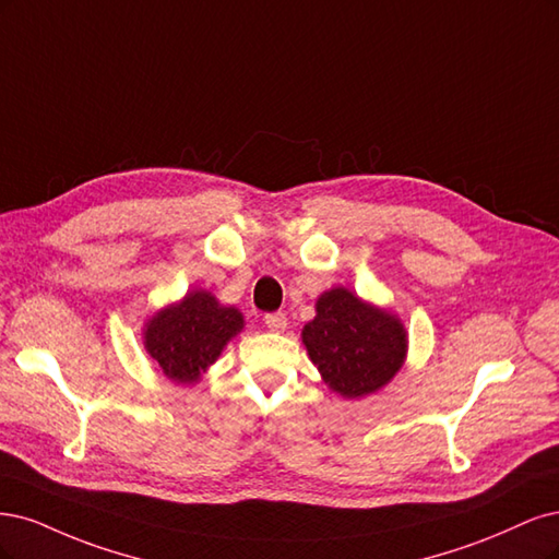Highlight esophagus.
<instances>
[{
	"label": "esophagus",
	"mask_w": 559,
	"mask_h": 559,
	"mask_svg": "<svg viewBox=\"0 0 559 559\" xmlns=\"http://www.w3.org/2000/svg\"><path fill=\"white\" fill-rule=\"evenodd\" d=\"M264 325L272 330V332H283L285 330V325H287V318H285V313H266L264 316Z\"/></svg>",
	"instance_id": "1"
}]
</instances>
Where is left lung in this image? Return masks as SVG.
<instances>
[{"instance_id": "left-lung-1", "label": "left lung", "mask_w": 559, "mask_h": 559, "mask_svg": "<svg viewBox=\"0 0 559 559\" xmlns=\"http://www.w3.org/2000/svg\"><path fill=\"white\" fill-rule=\"evenodd\" d=\"M301 332L304 346L325 383L344 397H365L400 371L406 355L402 322L334 287L316 304Z\"/></svg>"}]
</instances>
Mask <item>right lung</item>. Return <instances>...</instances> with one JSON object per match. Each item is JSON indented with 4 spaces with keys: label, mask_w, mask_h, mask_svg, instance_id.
<instances>
[{
    "label": "right lung",
    "mask_w": 559,
    "mask_h": 559,
    "mask_svg": "<svg viewBox=\"0 0 559 559\" xmlns=\"http://www.w3.org/2000/svg\"><path fill=\"white\" fill-rule=\"evenodd\" d=\"M241 328L243 318L237 309L197 290L148 322L146 350L171 381L194 383Z\"/></svg>",
    "instance_id": "add662e5"
}]
</instances>
